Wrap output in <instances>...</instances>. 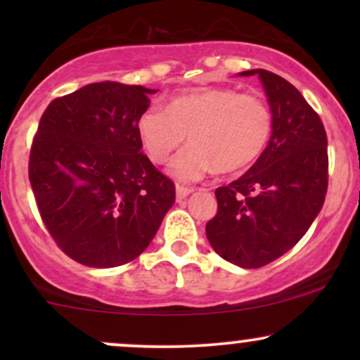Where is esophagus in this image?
Listing matches in <instances>:
<instances>
[{
  "label": "esophagus",
  "instance_id": "esophagus-1",
  "mask_svg": "<svg viewBox=\"0 0 360 360\" xmlns=\"http://www.w3.org/2000/svg\"><path fill=\"white\" fill-rule=\"evenodd\" d=\"M191 193H194V188H188V186H183V184H177L176 186V198H177V201L186 200V198H188Z\"/></svg>",
  "mask_w": 360,
  "mask_h": 360
}]
</instances>
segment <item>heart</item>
<instances>
[{
	"instance_id": "1",
	"label": "heart",
	"mask_w": 360,
	"mask_h": 360,
	"mask_svg": "<svg viewBox=\"0 0 360 360\" xmlns=\"http://www.w3.org/2000/svg\"><path fill=\"white\" fill-rule=\"evenodd\" d=\"M137 131L148 159L162 164L184 143L169 164L179 181H198L213 171L237 172L259 159L269 142L272 110L255 93L220 86L171 98L166 110L148 106L139 117Z\"/></svg>"
}]
</instances>
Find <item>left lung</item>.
<instances>
[{
  "label": "left lung",
  "instance_id": "8db88e82",
  "mask_svg": "<svg viewBox=\"0 0 360 360\" xmlns=\"http://www.w3.org/2000/svg\"><path fill=\"white\" fill-rule=\"evenodd\" d=\"M259 74L272 110L266 150L242 177L217 188V214L206 223L213 250L243 269L286 254L308 232L328 188L326 131L303 94L278 74Z\"/></svg>",
  "mask_w": 360,
  "mask_h": 360
}]
</instances>
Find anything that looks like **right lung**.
Segmentation results:
<instances>
[{"instance_id": "1", "label": "right lung", "mask_w": 360, "mask_h": 360, "mask_svg": "<svg viewBox=\"0 0 360 360\" xmlns=\"http://www.w3.org/2000/svg\"><path fill=\"white\" fill-rule=\"evenodd\" d=\"M143 86L93 82L56 98L32 142L28 179L44 225L89 267L137 259L176 201V186L142 154Z\"/></svg>"}]
</instances>
